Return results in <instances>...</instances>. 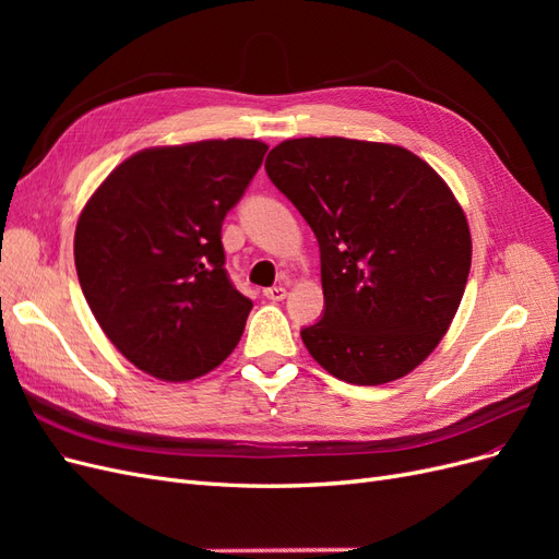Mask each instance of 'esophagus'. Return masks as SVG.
<instances>
[{
	"mask_svg": "<svg viewBox=\"0 0 559 559\" xmlns=\"http://www.w3.org/2000/svg\"><path fill=\"white\" fill-rule=\"evenodd\" d=\"M263 296H265L267 300L277 302V300H284V296H286V289H284V286H270V289H265V292H263Z\"/></svg>",
	"mask_w": 559,
	"mask_h": 559,
	"instance_id": "34e87169",
	"label": "esophagus"
}]
</instances>
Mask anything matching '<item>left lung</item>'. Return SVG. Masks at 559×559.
<instances>
[{
	"instance_id": "obj_1",
	"label": "left lung",
	"mask_w": 559,
	"mask_h": 559,
	"mask_svg": "<svg viewBox=\"0 0 559 559\" xmlns=\"http://www.w3.org/2000/svg\"><path fill=\"white\" fill-rule=\"evenodd\" d=\"M265 173L319 242L324 312L300 331L349 384L408 376L441 343L471 270V233L448 183L408 148L286 140Z\"/></svg>"
}]
</instances>
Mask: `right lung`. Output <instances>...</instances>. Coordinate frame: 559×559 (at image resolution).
<instances>
[{"label":"right lung","instance_id":"right-lung-1","mask_svg":"<svg viewBox=\"0 0 559 559\" xmlns=\"http://www.w3.org/2000/svg\"><path fill=\"white\" fill-rule=\"evenodd\" d=\"M265 151L257 140L144 148L83 207L74 235L81 292L144 373L193 380L240 343L253 302L228 277L222 226Z\"/></svg>","mask_w":559,"mask_h":559}]
</instances>
